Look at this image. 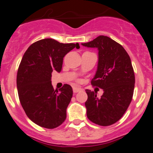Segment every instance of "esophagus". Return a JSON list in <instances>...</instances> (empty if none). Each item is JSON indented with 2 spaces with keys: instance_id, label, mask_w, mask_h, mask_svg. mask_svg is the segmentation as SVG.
<instances>
[{
  "instance_id": "34e87169",
  "label": "esophagus",
  "mask_w": 153,
  "mask_h": 153,
  "mask_svg": "<svg viewBox=\"0 0 153 153\" xmlns=\"http://www.w3.org/2000/svg\"><path fill=\"white\" fill-rule=\"evenodd\" d=\"M80 91H81V88H78V87H74L73 88V92H74V93H77V92H80Z\"/></svg>"
}]
</instances>
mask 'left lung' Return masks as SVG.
I'll list each match as a JSON object with an SVG mask.
<instances>
[{
    "label": "left lung",
    "instance_id": "obj_1",
    "mask_svg": "<svg viewBox=\"0 0 153 153\" xmlns=\"http://www.w3.org/2000/svg\"><path fill=\"white\" fill-rule=\"evenodd\" d=\"M81 44L98 49V69L91 84L104 90L98 98L86 89V115L95 124L109 126L121 119L132 101L135 73L131 59L121 44L107 36L100 35Z\"/></svg>",
    "mask_w": 153,
    "mask_h": 153
}]
</instances>
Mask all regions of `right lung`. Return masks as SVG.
<instances>
[{
	"label": "right lung",
	"mask_w": 153,
	"mask_h": 153,
	"mask_svg": "<svg viewBox=\"0 0 153 153\" xmlns=\"http://www.w3.org/2000/svg\"><path fill=\"white\" fill-rule=\"evenodd\" d=\"M75 47L79 44L46 38L29 46L21 59L17 74L20 102L27 117L41 127L56 128L67 118L72 88L64 84L55 90L51 77L53 71L61 72L64 57Z\"/></svg>",
	"instance_id": "obj_1"
}]
</instances>
